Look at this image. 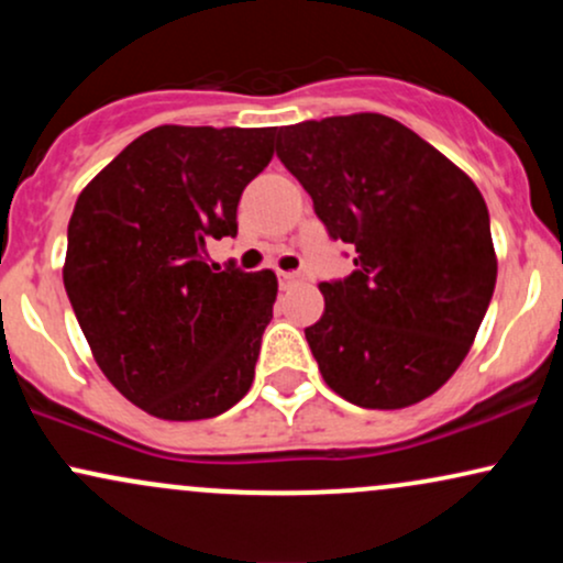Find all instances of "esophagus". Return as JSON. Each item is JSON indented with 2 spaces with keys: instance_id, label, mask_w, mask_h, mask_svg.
<instances>
[{
  "instance_id": "esophagus-1",
  "label": "esophagus",
  "mask_w": 563,
  "mask_h": 563,
  "mask_svg": "<svg viewBox=\"0 0 563 563\" xmlns=\"http://www.w3.org/2000/svg\"><path fill=\"white\" fill-rule=\"evenodd\" d=\"M299 280H303L301 273H280L283 286H290V283H299Z\"/></svg>"
}]
</instances>
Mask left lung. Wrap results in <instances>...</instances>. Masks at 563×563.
Returning <instances> with one entry per match:
<instances>
[{
    "mask_svg": "<svg viewBox=\"0 0 563 563\" xmlns=\"http://www.w3.org/2000/svg\"><path fill=\"white\" fill-rule=\"evenodd\" d=\"M275 151L328 235L357 251L352 275L320 283L325 312L303 331L325 384L371 410L431 397L468 354L495 290L479 187L380 113L283 126Z\"/></svg>",
    "mask_w": 563,
    "mask_h": 563,
    "instance_id": "obj_1",
    "label": "left lung"
}]
</instances>
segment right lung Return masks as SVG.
I'll return each instance as SVG.
<instances>
[{
	"label": "right lung",
	"mask_w": 563,
	"mask_h": 563,
	"mask_svg": "<svg viewBox=\"0 0 563 563\" xmlns=\"http://www.w3.org/2000/svg\"><path fill=\"white\" fill-rule=\"evenodd\" d=\"M275 126H156L81 190L63 283L95 363L164 421L214 418L254 380L273 269L206 262L235 238L243 187L273 161Z\"/></svg>",
	"instance_id": "obj_1"
}]
</instances>
